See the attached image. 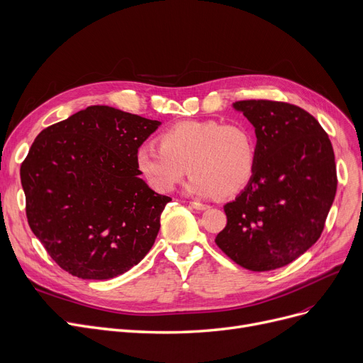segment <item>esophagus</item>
I'll return each mask as SVG.
<instances>
[{
    "label": "esophagus",
    "mask_w": 363,
    "mask_h": 363,
    "mask_svg": "<svg viewBox=\"0 0 363 363\" xmlns=\"http://www.w3.org/2000/svg\"><path fill=\"white\" fill-rule=\"evenodd\" d=\"M191 205L194 206L195 210H199V211H203V210H208V208H210V206L206 205V203H202V202H196V201L191 202Z\"/></svg>",
    "instance_id": "obj_1"
}]
</instances>
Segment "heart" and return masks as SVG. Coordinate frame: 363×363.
<instances>
[{"mask_svg":"<svg viewBox=\"0 0 363 363\" xmlns=\"http://www.w3.org/2000/svg\"><path fill=\"white\" fill-rule=\"evenodd\" d=\"M160 146L145 145L135 153V168L153 191L167 194L189 172V192L232 198L251 182L257 147L251 131L214 119L182 121L160 135Z\"/></svg>","mask_w":363,"mask_h":363,"instance_id":"1","label":"heart"}]
</instances>
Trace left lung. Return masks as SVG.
Instances as JSON below:
<instances>
[{"instance_id": "8db88e82", "label": "left lung", "mask_w": 363, "mask_h": 363, "mask_svg": "<svg viewBox=\"0 0 363 363\" xmlns=\"http://www.w3.org/2000/svg\"><path fill=\"white\" fill-rule=\"evenodd\" d=\"M233 108L255 128L251 182L224 205L217 247L252 272L284 267L304 254L325 226L337 192L330 137L304 109L285 101L240 100Z\"/></svg>"}]
</instances>
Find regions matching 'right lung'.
<instances>
[{
    "label": "right lung",
    "mask_w": 363,
    "mask_h": 363,
    "mask_svg": "<svg viewBox=\"0 0 363 363\" xmlns=\"http://www.w3.org/2000/svg\"><path fill=\"white\" fill-rule=\"evenodd\" d=\"M160 121L89 106L44 128L21 167L29 228L81 279L123 274L152 248L169 196L139 177L135 153Z\"/></svg>",
    "instance_id": "obj_1"
}]
</instances>
